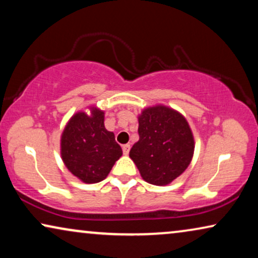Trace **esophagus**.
Listing matches in <instances>:
<instances>
[{
	"label": "esophagus",
	"mask_w": 258,
	"mask_h": 258,
	"mask_svg": "<svg viewBox=\"0 0 258 258\" xmlns=\"http://www.w3.org/2000/svg\"><path fill=\"white\" fill-rule=\"evenodd\" d=\"M122 149H123V154L128 155L129 151H130V144H124V146L122 147Z\"/></svg>",
	"instance_id": "obj_1"
}]
</instances>
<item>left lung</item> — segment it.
Masks as SVG:
<instances>
[{
    "label": "left lung",
    "mask_w": 258,
    "mask_h": 258,
    "mask_svg": "<svg viewBox=\"0 0 258 258\" xmlns=\"http://www.w3.org/2000/svg\"><path fill=\"white\" fill-rule=\"evenodd\" d=\"M139 118L140 140L130 149L144 181L154 185H168L189 167L195 150V140L188 121L168 105L144 108Z\"/></svg>",
    "instance_id": "8db88e82"
}]
</instances>
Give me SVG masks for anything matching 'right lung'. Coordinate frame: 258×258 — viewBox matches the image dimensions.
<instances>
[{
  "instance_id": "right-lung-1",
  "label": "right lung",
  "mask_w": 258,
  "mask_h": 258,
  "mask_svg": "<svg viewBox=\"0 0 258 258\" xmlns=\"http://www.w3.org/2000/svg\"><path fill=\"white\" fill-rule=\"evenodd\" d=\"M89 112H75L63 129L59 150L67 169L87 184L107 177L115 162L122 156L115 135L104 126V110L96 105Z\"/></svg>"
}]
</instances>
